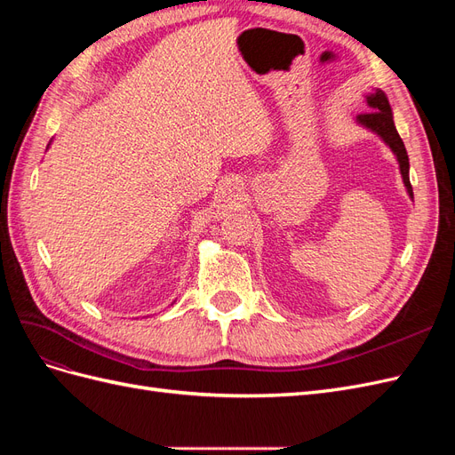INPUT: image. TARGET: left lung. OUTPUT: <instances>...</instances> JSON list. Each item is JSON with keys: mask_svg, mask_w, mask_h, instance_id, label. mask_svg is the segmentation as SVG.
<instances>
[{"mask_svg": "<svg viewBox=\"0 0 455 455\" xmlns=\"http://www.w3.org/2000/svg\"><path fill=\"white\" fill-rule=\"evenodd\" d=\"M366 102L370 106V112L361 114L356 119H359V123H363L364 127L378 132L381 139L389 144V148L395 151V156L398 159V164H401V174H403L404 186L408 189L410 197H414V191H411L410 176H408V169H410L408 154H406V148H404L403 139L396 132L393 114H391V106H389V100H387V94H385L383 91H376L374 94L366 96Z\"/></svg>", "mask_w": 455, "mask_h": 455, "instance_id": "obj_1", "label": "left lung"}]
</instances>
